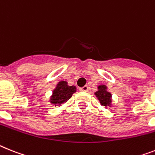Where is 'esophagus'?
<instances>
[{"label":"esophagus","mask_w":155,"mask_h":155,"mask_svg":"<svg viewBox=\"0 0 155 155\" xmlns=\"http://www.w3.org/2000/svg\"><path fill=\"white\" fill-rule=\"evenodd\" d=\"M88 90H89L88 86H84V87H83L80 88V91H84V92H87V91H88Z\"/></svg>","instance_id":"1"}]
</instances>
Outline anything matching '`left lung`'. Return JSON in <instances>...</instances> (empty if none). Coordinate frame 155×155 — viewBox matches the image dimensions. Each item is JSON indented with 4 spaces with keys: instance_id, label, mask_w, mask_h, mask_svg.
<instances>
[{
    "instance_id": "left-lung-1",
    "label": "left lung",
    "mask_w": 155,
    "mask_h": 155,
    "mask_svg": "<svg viewBox=\"0 0 155 155\" xmlns=\"http://www.w3.org/2000/svg\"><path fill=\"white\" fill-rule=\"evenodd\" d=\"M98 91H96L95 95L97 98L99 100L101 105L103 106H108L111 105L112 95L110 92L107 91V87L106 85H100L97 87Z\"/></svg>"
}]
</instances>
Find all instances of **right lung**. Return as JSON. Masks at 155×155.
Masks as SVG:
<instances>
[{
  "mask_svg": "<svg viewBox=\"0 0 155 155\" xmlns=\"http://www.w3.org/2000/svg\"><path fill=\"white\" fill-rule=\"evenodd\" d=\"M75 86H68L66 81L59 82L53 90V94L50 97V102L53 105H61L70 99L76 91Z\"/></svg>",
  "mask_w": 155,
  "mask_h": 155,
  "instance_id": "obj_1",
  "label": "right lung"
}]
</instances>
